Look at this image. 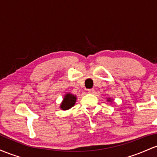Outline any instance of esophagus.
I'll return each instance as SVG.
<instances>
[{"instance_id": "obj_1", "label": "esophagus", "mask_w": 157, "mask_h": 157, "mask_svg": "<svg viewBox=\"0 0 157 157\" xmlns=\"http://www.w3.org/2000/svg\"><path fill=\"white\" fill-rule=\"evenodd\" d=\"M87 92L89 93H91V94H93V93L95 92V90H94V89H88Z\"/></svg>"}]
</instances>
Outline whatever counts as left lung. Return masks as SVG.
Returning a JSON list of instances; mask_svg holds the SVG:
<instances>
[{
  "instance_id": "left-lung-1",
  "label": "left lung",
  "mask_w": 157,
  "mask_h": 157,
  "mask_svg": "<svg viewBox=\"0 0 157 157\" xmlns=\"http://www.w3.org/2000/svg\"><path fill=\"white\" fill-rule=\"evenodd\" d=\"M107 101L112 102V101H113V99H111V98H107Z\"/></svg>"
}]
</instances>
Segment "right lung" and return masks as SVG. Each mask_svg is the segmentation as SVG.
<instances>
[{
    "instance_id": "1",
    "label": "right lung",
    "mask_w": 157,
    "mask_h": 157,
    "mask_svg": "<svg viewBox=\"0 0 157 157\" xmlns=\"http://www.w3.org/2000/svg\"><path fill=\"white\" fill-rule=\"evenodd\" d=\"M76 96L72 94V93H67L64 95V98L60 105V108L62 110H67L73 107L75 105L76 101Z\"/></svg>"
}]
</instances>
